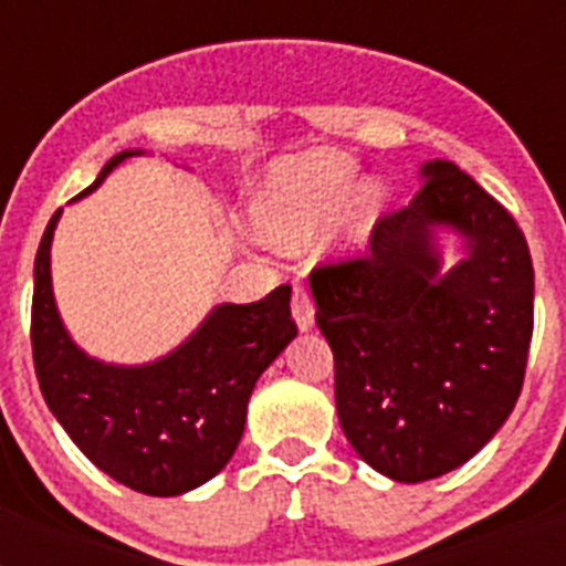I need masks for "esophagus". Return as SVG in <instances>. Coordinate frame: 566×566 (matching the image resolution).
Instances as JSON below:
<instances>
[{
  "mask_svg": "<svg viewBox=\"0 0 566 566\" xmlns=\"http://www.w3.org/2000/svg\"><path fill=\"white\" fill-rule=\"evenodd\" d=\"M293 319H296V326H300L302 332L314 326V300H311V293L305 291V284H296V287H293Z\"/></svg>",
  "mask_w": 566,
  "mask_h": 566,
  "instance_id": "obj_1",
  "label": "esophagus"
}]
</instances>
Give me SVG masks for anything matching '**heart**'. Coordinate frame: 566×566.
Returning a JSON list of instances; mask_svg holds the SVG:
<instances>
[{"mask_svg":"<svg viewBox=\"0 0 566 566\" xmlns=\"http://www.w3.org/2000/svg\"><path fill=\"white\" fill-rule=\"evenodd\" d=\"M349 167L337 158H308L287 167L270 188L264 202V222L279 240H296L308 234L326 213L335 211L349 188Z\"/></svg>","mask_w":566,"mask_h":566,"instance_id":"1","label":"heart"}]
</instances>
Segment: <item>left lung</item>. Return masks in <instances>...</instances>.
<instances>
[{
    "instance_id": "1",
    "label": "left lung",
    "mask_w": 566,
    "mask_h": 566,
    "mask_svg": "<svg viewBox=\"0 0 566 566\" xmlns=\"http://www.w3.org/2000/svg\"><path fill=\"white\" fill-rule=\"evenodd\" d=\"M422 179L361 255L311 270L344 434L373 470L411 484L470 461L509 420L535 328V270L509 208L455 164H426ZM440 221L471 247L447 276L428 243Z\"/></svg>"
}]
</instances>
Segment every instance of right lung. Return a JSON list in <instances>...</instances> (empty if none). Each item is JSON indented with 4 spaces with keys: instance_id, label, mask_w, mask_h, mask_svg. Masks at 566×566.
<instances>
[{
    "instance_id": "1",
    "label": "right lung",
    "mask_w": 566,
    "mask_h": 566,
    "mask_svg": "<svg viewBox=\"0 0 566 566\" xmlns=\"http://www.w3.org/2000/svg\"><path fill=\"white\" fill-rule=\"evenodd\" d=\"M132 155H114L84 193ZM57 217L61 208L40 238L31 296V355L49 411L75 447L119 484L146 496L193 491L229 464L258 376L296 335L291 284L249 305H220L188 344L161 361L111 367L78 353L57 317L49 279Z\"/></svg>"
}]
</instances>
